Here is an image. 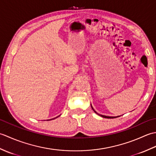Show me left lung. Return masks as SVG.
I'll list each match as a JSON object with an SVG mask.
<instances>
[{"instance_id": "1", "label": "left lung", "mask_w": 156, "mask_h": 156, "mask_svg": "<svg viewBox=\"0 0 156 156\" xmlns=\"http://www.w3.org/2000/svg\"><path fill=\"white\" fill-rule=\"evenodd\" d=\"M92 110H93L95 112H96V113H97V114H98L97 113V112H96L94 110V108H92ZM98 115H101V117H104V118H107V119H112V118H116V117H107V116H105V115H99V114H98Z\"/></svg>"}]
</instances>
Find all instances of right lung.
Returning <instances> with one entry per match:
<instances>
[{
    "label": "right lung",
    "instance_id": "add662e5",
    "mask_svg": "<svg viewBox=\"0 0 156 156\" xmlns=\"http://www.w3.org/2000/svg\"><path fill=\"white\" fill-rule=\"evenodd\" d=\"M50 120H51V119H50Z\"/></svg>",
    "mask_w": 156,
    "mask_h": 156
}]
</instances>
